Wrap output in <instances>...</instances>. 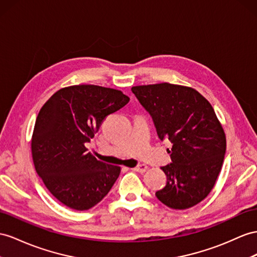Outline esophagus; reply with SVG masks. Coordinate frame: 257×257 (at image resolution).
Listing matches in <instances>:
<instances>
[{
	"label": "esophagus",
	"instance_id": "esophagus-1",
	"mask_svg": "<svg viewBox=\"0 0 257 257\" xmlns=\"http://www.w3.org/2000/svg\"><path fill=\"white\" fill-rule=\"evenodd\" d=\"M147 169H148V166L144 165V164H141V165H138L137 167L134 168V170L137 173H144L147 172Z\"/></svg>",
	"mask_w": 257,
	"mask_h": 257
}]
</instances>
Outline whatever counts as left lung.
I'll use <instances>...</instances> for the list:
<instances>
[{
    "instance_id": "1",
    "label": "left lung",
    "mask_w": 257,
    "mask_h": 257,
    "mask_svg": "<svg viewBox=\"0 0 257 257\" xmlns=\"http://www.w3.org/2000/svg\"><path fill=\"white\" fill-rule=\"evenodd\" d=\"M152 116L160 139L172 141L167 183L155 195L174 209L199 204L212 191L226 153V135L210 103L191 87L168 82L131 88Z\"/></svg>"
}]
</instances>
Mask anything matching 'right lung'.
Masks as SVG:
<instances>
[{
  "instance_id": "add662e5",
  "label": "right lung",
  "mask_w": 257,
  "mask_h": 257,
  "mask_svg": "<svg viewBox=\"0 0 257 257\" xmlns=\"http://www.w3.org/2000/svg\"><path fill=\"white\" fill-rule=\"evenodd\" d=\"M129 100L120 90L77 84L56 91L39 111L31 138L32 161L44 186L64 205L87 210L113 187L120 167L96 160L85 143L105 118Z\"/></svg>"
}]
</instances>
